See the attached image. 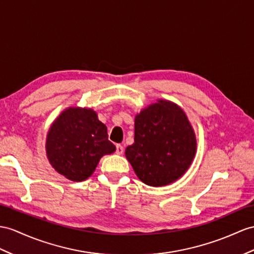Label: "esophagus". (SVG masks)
I'll return each instance as SVG.
<instances>
[{"label":"esophagus","instance_id":"esophagus-1","mask_svg":"<svg viewBox=\"0 0 254 254\" xmlns=\"http://www.w3.org/2000/svg\"><path fill=\"white\" fill-rule=\"evenodd\" d=\"M124 153V147L121 144H117L116 145V154H119V155H122Z\"/></svg>","mask_w":254,"mask_h":254}]
</instances>
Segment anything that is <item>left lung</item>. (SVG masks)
Masks as SVG:
<instances>
[{
    "label": "left lung",
    "instance_id": "obj_1",
    "mask_svg": "<svg viewBox=\"0 0 254 254\" xmlns=\"http://www.w3.org/2000/svg\"><path fill=\"white\" fill-rule=\"evenodd\" d=\"M195 152L196 138L187 115L177 104L159 100L135 116L134 142L125 154L142 182L163 187L184 175Z\"/></svg>",
    "mask_w": 254,
    "mask_h": 254
}]
</instances>
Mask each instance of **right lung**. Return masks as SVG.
I'll use <instances>...</instances> for the list:
<instances>
[{"mask_svg":"<svg viewBox=\"0 0 254 254\" xmlns=\"http://www.w3.org/2000/svg\"><path fill=\"white\" fill-rule=\"evenodd\" d=\"M107 126L90 109L70 108L54 122L46 140L47 157L60 175L84 181L99 160L116 147L108 139Z\"/></svg>","mask_w":254,"mask_h":254,"instance_id":"1","label":"right lung"}]
</instances>
